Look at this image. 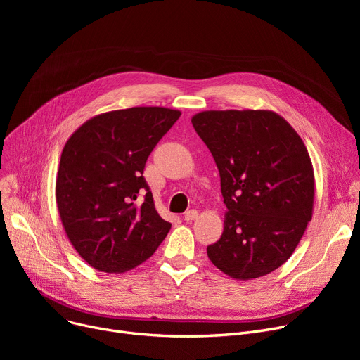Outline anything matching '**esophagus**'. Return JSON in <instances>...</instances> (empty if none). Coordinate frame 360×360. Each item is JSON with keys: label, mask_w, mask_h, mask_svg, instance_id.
Wrapping results in <instances>:
<instances>
[{"label": "esophagus", "mask_w": 360, "mask_h": 360, "mask_svg": "<svg viewBox=\"0 0 360 360\" xmlns=\"http://www.w3.org/2000/svg\"><path fill=\"white\" fill-rule=\"evenodd\" d=\"M184 219H185V221H193V220H197V219H198V212H197V210H190V212H186V213L184 214Z\"/></svg>", "instance_id": "obj_1"}]
</instances>
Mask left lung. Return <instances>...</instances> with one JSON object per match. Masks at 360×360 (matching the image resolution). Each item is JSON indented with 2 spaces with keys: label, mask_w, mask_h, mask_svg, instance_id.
<instances>
[{
  "label": "left lung",
  "mask_w": 360,
  "mask_h": 360,
  "mask_svg": "<svg viewBox=\"0 0 360 360\" xmlns=\"http://www.w3.org/2000/svg\"><path fill=\"white\" fill-rule=\"evenodd\" d=\"M191 122L212 151L228 207L223 233L207 255L236 280L274 271L312 219L315 178L307 146L273 110H202Z\"/></svg>",
  "instance_id": "1"
}]
</instances>
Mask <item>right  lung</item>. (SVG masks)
Listing matches in <instances>:
<instances>
[{
  "mask_svg": "<svg viewBox=\"0 0 360 360\" xmlns=\"http://www.w3.org/2000/svg\"><path fill=\"white\" fill-rule=\"evenodd\" d=\"M179 117V110L162 106L110 110L87 120L67 140L56 207L74 250L93 269L117 274L136 269L166 238L170 223L159 216L143 170Z\"/></svg>",
  "mask_w": 360,
  "mask_h": 360,
  "instance_id": "add662e5",
  "label": "right lung"
}]
</instances>
